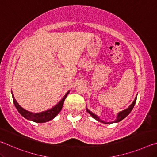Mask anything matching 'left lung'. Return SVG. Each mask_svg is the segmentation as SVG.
<instances>
[{"label": "left lung", "instance_id": "obj_1", "mask_svg": "<svg viewBox=\"0 0 157 157\" xmlns=\"http://www.w3.org/2000/svg\"><path fill=\"white\" fill-rule=\"evenodd\" d=\"M136 98H137V95L136 96V98H135L134 100L133 101V102L132 103L131 105H129V107L126 109H124L123 111H121V112H119L118 114H117V116H116V119L114 121H112V122H106V121H102V119H100L99 117H98L96 114H95L92 112V111H91L90 110L88 109V108L86 107V111L87 112H88L90 115H91L93 118H94V119H95V120L100 122V123H102L104 124H111V123H118V122L121 121L123 119H124L125 117H127V116L129 115V114L130 113V112H131L132 110L133 109V108H134L135 104H136Z\"/></svg>", "mask_w": 157, "mask_h": 157}]
</instances>
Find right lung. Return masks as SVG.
Returning a JSON list of instances; mask_svg holds the SVG:
<instances>
[{"mask_svg": "<svg viewBox=\"0 0 157 157\" xmlns=\"http://www.w3.org/2000/svg\"><path fill=\"white\" fill-rule=\"evenodd\" d=\"M69 92H70V91H68L67 93H66V95H64V97H63L56 105H55L54 107H52L51 109H48L39 113H33L28 110H25V109H23L17 102V100H16V99L14 98V95H13L12 91V95L13 101H14V104L15 105V107L21 116L24 117L25 118H26L28 121L35 122V123H46V122L51 121L52 119L55 118V117L57 116V114L60 112L61 110H62L63 102H64V100L66 99V96H67L68 94H69Z\"/></svg>", "mask_w": 157, "mask_h": 157, "instance_id": "right-lung-1", "label": "right lung"}]
</instances>
